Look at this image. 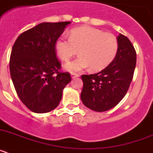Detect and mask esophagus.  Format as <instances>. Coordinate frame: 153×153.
<instances>
[{"label": "esophagus", "instance_id": "1", "mask_svg": "<svg viewBox=\"0 0 153 153\" xmlns=\"http://www.w3.org/2000/svg\"><path fill=\"white\" fill-rule=\"evenodd\" d=\"M79 75L78 74H75V73H73V74H71V77L74 79V78H76V77H79Z\"/></svg>", "mask_w": 153, "mask_h": 153}]
</instances>
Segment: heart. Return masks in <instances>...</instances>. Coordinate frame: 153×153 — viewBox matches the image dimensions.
I'll return each instance as SVG.
<instances>
[{
  "instance_id": "heart-1",
  "label": "heart",
  "mask_w": 153,
  "mask_h": 153,
  "mask_svg": "<svg viewBox=\"0 0 153 153\" xmlns=\"http://www.w3.org/2000/svg\"><path fill=\"white\" fill-rule=\"evenodd\" d=\"M78 50L79 56L66 63L65 70L74 73L91 67L92 70H101L114 60L118 41L110 33L91 27H79L70 30V38L60 36L55 42L56 53L63 61L70 60Z\"/></svg>"
}]
</instances>
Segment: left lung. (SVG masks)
Segmentation results:
<instances>
[{"instance_id":"8db88e82","label":"left lung","mask_w":153,"mask_h":153,"mask_svg":"<svg viewBox=\"0 0 153 153\" xmlns=\"http://www.w3.org/2000/svg\"><path fill=\"white\" fill-rule=\"evenodd\" d=\"M117 39L118 51L114 60L100 72L81 76V100L94 111H107L117 106L125 97L133 77L136 51L124 35L120 33Z\"/></svg>"}]
</instances>
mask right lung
Instances as JSON below:
<instances>
[{"label": "right lung", "mask_w": 153, "mask_h": 153, "mask_svg": "<svg viewBox=\"0 0 153 153\" xmlns=\"http://www.w3.org/2000/svg\"><path fill=\"white\" fill-rule=\"evenodd\" d=\"M71 22L41 23L21 33L10 58L12 82L19 98L33 113L51 111L60 103L64 87L71 81L60 73L55 42Z\"/></svg>", "instance_id": "add662e5"}]
</instances>
